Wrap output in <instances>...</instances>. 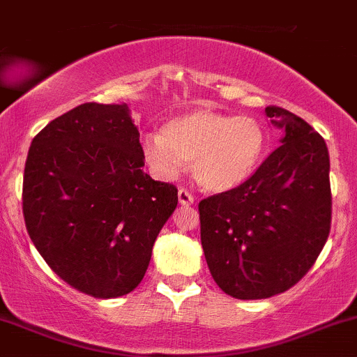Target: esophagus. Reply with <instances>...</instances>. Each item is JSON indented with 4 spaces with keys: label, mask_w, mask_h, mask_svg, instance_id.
<instances>
[{
    "label": "esophagus",
    "mask_w": 357,
    "mask_h": 357,
    "mask_svg": "<svg viewBox=\"0 0 357 357\" xmlns=\"http://www.w3.org/2000/svg\"><path fill=\"white\" fill-rule=\"evenodd\" d=\"M178 200H179V205H185V207H190V205H193L195 198H193V195H191L188 190L181 188V190L178 191Z\"/></svg>",
    "instance_id": "esophagus-1"
}]
</instances>
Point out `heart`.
<instances>
[{"label": "heart", "mask_w": 357, "mask_h": 357, "mask_svg": "<svg viewBox=\"0 0 357 357\" xmlns=\"http://www.w3.org/2000/svg\"><path fill=\"white\" fill-rule=\"evenodd\" d=\"M267 149L264 125L253 116L200 109L176 116L160 133L142 138V152L159 178L174 179L191 162L198 185L212 193L238 188Z\"/></svg>", "instance_id": "obj_1"}]
</instances>
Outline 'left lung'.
Returning <instances> with one entry per match:
<instances>
[{"mask_svg":"<svg viewBox=\"0 0 357 357\" xmlns=\"http://www.w3.org/2000/svg\"><path fill=\"white\" fill-rule=\"evenodd\" d=\"M280 147L238 188L205 198L200 238L217 286L236 299L291 289L313 267L332 222L328 149L299 116L268 106Z\"/></svg>","mask_w":357,"mask_h":357,"instance_id":"8db88e82","label":"left lung"}]
</instances>
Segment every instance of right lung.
Segmentation results:
<instances>
[{
	"instance_id": "right-lung-1",
	"label": "right lung",
	"mask_w": 357,
	"mask_h": 357,
	"mask_svg": "<svg viewBox=\"0 0 357 357\" xmlns=\"http://www.w3.org/2000/svg\"><path fill=\"white\" fill-rule=\"evenodd\" d=\"M140 133L126 104L87 102L32 140L24 219L52 272L100 299L125 296L147 272L178 190L144 172Z\"/></svg>"
}]
</instances>
